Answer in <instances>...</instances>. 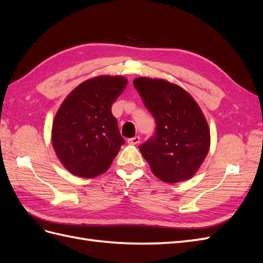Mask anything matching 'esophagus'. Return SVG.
<instances>
[{
	"label": "esophagus",
	"mask_w": 263,
	"mask_h": 263,
	"mask_svg": "<svg viewBox=\"0 0 263 263\" xmlns=\"http://www.w3.org/2000/svg\"><path fill=\"white\" fill-rule=\"evenodd\" d=\"M127 142H128L129 145H138L140 142V137L139 136H135L133 138H129L128 140H127Z\"/></svg>",
	"instance_id": "1"
}]
</instances>
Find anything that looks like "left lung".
<instances>
[{"label":"left lung","mask_w":263,"mask_h":263,"mask_svg":"<svg viewBox=\"0 0 263 263\" xmlns=\"http://www.w3.org/2000/svg\"><path fill=\"white\" fill-rule=\"evenodd\" d=\"M156 118L155 136L139 147L151 171L166 183L192 178L209 154L211 133L196 101L178 84L140 77L133 81Z\"/></svg>","instance_id":"obj_1"}]
</instances>
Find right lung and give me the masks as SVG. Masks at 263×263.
I'll return each instance as SVG.
<instances>
[{
  "label": "right lung",
  "mask_w": 263,
  "mask_h": 263,
  "mask_svg": "<svg viewBox=\"0 0 263 263\" xmlns=\"http://www.w3.org/2000/svg\"><path fill=\"white\" fill-rule=\"evenodd\" d=\"M127 85L123 76H98L71 91L54 115L51 142L73 176L92 179L108 170L124 139L112 104Z\"/></svg>",
  "instance_id": "1"
}]
</instances>
